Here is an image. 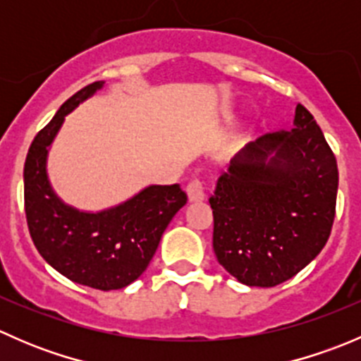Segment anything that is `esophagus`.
Returning a JSON list of instances; mask_svg holds the SVG:
<instances>
[{"label": "esophagus", "mask_w": 361, "mask_h": 361, "mask_svg": "<svg viewBox=\"0 0 361 361\" xmlns=\"http://www.w3.org/2000/svg\"><path fill=\"white\" fill-rule=\"evenodd\" d=\"M187 195L190 202H199L204 201V187L199 180H192L190 183L187 185Z\"/></svg>", "instance_id": "34e87169"}]
</instances>
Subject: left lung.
Returning <instances> with one entry per match:
<instances>
[{"label":"left lung","instance_id":"8db88e82","mask_svg":"<svg viewBox=\"0 0 361 361\" xmlns=\"http://www.w3.org/2000/svg\"><path fill=\"white\" fill-rule=\"evenodd\" d=\"M337 160L312 115L246 145L218 178L209 204L213 250L239 283L271 288L311 264L336 218Z\"/></svg>","mask_w":361,"mask_h":361}]
</instances>
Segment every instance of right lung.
Segmentation results:
<instances>
[{
  "instance_id": "1",
  "label": "right lung",
  "mask_w": 361,
  "mask_h": 361,
  "mask_svg": "<svg viewBox=\"0 0 361 361\" xmlns=\"http://www.w3.org/2000/svg\"><path fill=\"white\" fill-rule=\"evenodd\" d=\"M103 87V80L83 87L36 134L24 164V202L29 234L47 264L73 283L110 292L147 271L187 194L176 183L148 185L101 211L78 209L56 194L47 171L50 147L66 115Z\"/></svg>"
}]
</instances>
